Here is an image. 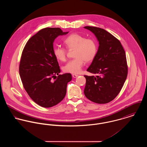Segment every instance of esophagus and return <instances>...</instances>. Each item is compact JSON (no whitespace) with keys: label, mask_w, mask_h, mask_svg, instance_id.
<instances>
[{"label":"esophagus","mask_w":147,"mask_h":147,"mask_svg":"<svg viewBox=\"0 0 147 147\" xmlns=\"http://www.w3.org/2000/svg\"><path fill=\"white\" fill-rule=\"evenodd\" d=\"M72 76H73V78H77V77L78 76V75H77V74H72Z\"/></svg>","instance_id":"obj_1"}]
</instances>
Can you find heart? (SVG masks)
I'll use <instances>...</instances> for the list:
<instances>
[{
	"mask_svg": "<svg viewBox=\"0 0 147 147\" xmlns=\"http://www.w3.org/2000/svg\"><path fill=\"white\" fill-rule=\"evenodd\" d=\"M63 42L68 50L75 49L74 56L75 58L68 62L63 67V71L65 72L80 73L85 61L86 62L92 61L98 52V46L96 40L86 38L79 34L73 33L68 35L64 38ZM53 54L58 61L62 62L66 61V49L59 46L55 47L53 49Z\"/></svg>",
	"mask_w": 147,
	"mask_h": 147,
	"instance_id": "b5f03b06",
	"label": "heart"
}]
</instances>
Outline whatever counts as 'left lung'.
<instances>
[{"mask_svg":"<svg viewBox=\"0 0 147 147\" xmlns=\"http://www.w3.org/2000/svg\"><path fill=\"white\" fill-rule=\"evenodd\" d=\"M84 28L94 34L100 45L95 58L86 70L97 75H84V94L93 102L106 104L118 96L126 81V53L121 42L105 29L95 26Z\"/></svg>","mask_w":147,"mask_h":147,"instance_id":"obj_1","label":"left lung"}]
</instances>
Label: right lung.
I'll return each instance as SVG.
<instances>
[{"label": "right lung", "instance_id": "1", "mask_svg": "<svg viewBox=\"0 0 147 147\" xmlns=\"http://www.w3.org/2000/svg\"><path fill=\"white\" fill-rule=\"evenodd\" d=\"M67 33L59 28H43L28 41L22 52L19 74L23 86L32 100L43 107L62 101L72 80L71 74L59 75L61 69L53 54L54 40Z\"/></svg>", "mask_w": 147, "mask_h": 147}]
</instances>
